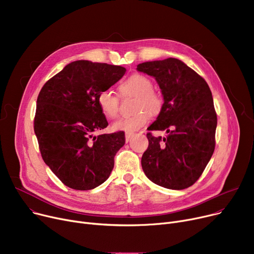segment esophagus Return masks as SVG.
<instances>
[{"instance_id":"esophagus-1","label":"esophagus","mask_w":254,"mask_h":254,"mask_svg":"<svg viewBox=\"0 0 254 254\" xmlns=\"http://www.w3.org/2000/svg\"><path fill=\"white\" fill-rule=\"evenodd\" d=\"M132 137H134V134H132V132H126V141L127 142H129Z\"/></svg>"}]
</instances>
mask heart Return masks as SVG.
<instances>
[{"mask_svg":"<svg viewBox=\"0 0 254 254\" xmlns=\"http://www.w3.org/2000/svg\"><path fill=\"white\" fill-rule=\"evenodd\" d=\"M123 95H131L137 97L134 115L123 117L112 125L113 130L127 132L136 131L148 123L152 115L159 113L163 107V99L153 89L151 80L140 74L129 76L119 86ZM98 105L102 113L108 118H115L119 111V100L110 89H104L98 95ZM148 111L146 112L145 110Z\"/></svg>","mask_w":254,"mask_h":254,"instance_id":"obj_1","label":"heart"}]
</instances>
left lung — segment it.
Returning a JSON list of instances; mask_svg holds the SVG:
<instances>
[{
	"label": "left lung",
	"mask_w": 254,
	"mask_h": 254,
	"mask_svg": "<svg viewBox=\"0 0 254 254\" xmlns=\"http://www.w3.org/2000/svg\"><path fill=\"white\" fill-rule=\"evenodd\" d=\"M137 70L155 78L164 104L148 130H166V138L147 132L141 159L149 180L169 190H184L202 175L215 148L217 116L203 77L177 59L139 64Z\"/></svg>",
	"instance_id": "8db88e82"
}]
</instances>
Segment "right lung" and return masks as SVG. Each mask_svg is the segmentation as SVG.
<instances>
[{"instance_id": "right-lung-1", "label": "right lung", "mask_w": 254, "mask_h": 254, "mask_svg": "<svg viewBox=\"0 0 254 254\" xmlns=\"http://www.w3.org/2000/svg\"><path fill=\"white\" fill-rule=\"evenodd\" d=\"M120 65L76 61L50 78L40 90L34 130L44 163L70 189L89 190L109 178L125 132L93 136L108 122L98 95L126 73Z\"/></svg>"}]
</instances>
